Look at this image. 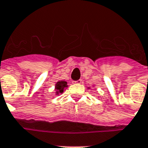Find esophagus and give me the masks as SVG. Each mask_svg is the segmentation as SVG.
Wrapping results in <instances>:
<instances>
[{
  "mask_svg": "<svg viewBox=\"0 0 148 148\" xmlns=\"http://www.w3.org/2000/svg\"><path fill=\"white\" fill-rule=\"evenodd\" d=\"M81 80H76V81H73V84H81Z\"/></svg>",
  "mask_w": 148,
  "mask_h": 148,
  "instance_id": "obj_1",
  "label": "esophagus"
}]
</instances>
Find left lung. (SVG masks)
I'll list each match as a JSON object with an SVG mask.
<instances>
[{"label":"left lung","mask_w":148,"mask_h":148,"mask_svg":"<svg viewBox=\"0 0 148 148\" xmlns=\"http://www.w3.org/2000/svg\"><path fill=\"white\" fill-rule=\"evenodd\" d=\"M90 87H87V89H90Z\"/></svg>","instance_id":"8db88e82"}]
</instances>
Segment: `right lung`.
Returning a JSON list of instances; mask_svg holds the SVG:
<instances>
[{"label": "right lung", "mask_w": 148, "mask_h": 148, "mask_svg": "<svg viewBox=\"0 0 148 148\" xmlns=\"http://www.w3.org/2000/svg\"><path fill=\"white\" fill-rule=\"evenodd\" d=\"M68 83L65 80H58L55 85V95L60 96L62 94L64 91H65L66 89L68 88Z\"/></svg>", "instance_id": "1"}]
</instances>
